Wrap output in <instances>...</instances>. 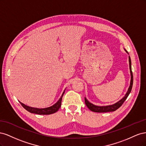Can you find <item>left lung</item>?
I'll list each match as a JSON object with an SVG mask.
<instances>
[{
	"mask_svg": "<svg viewBox=\"0 0 146 146\" xmlns=\"http://www.w3.org/2000/svg\"><path fill=\"white\" fill-rule=\"evenodd\" d=\"M125 51L128 53V52L125 50ZM129 64H130V73H131V81H130V85L129 88V90H128V91L125 95V96L123 98L117 102V103L111 105H108V106H103V107H100V106H96L93 104H92L91 103L89 102L88 100L85 98V104L87 106V107L89 108L91 111L96 112V113H106V112H111V111H116L117 109H118L123 104L126 99L127 98V97L129 96V94L130 93V92L132 89V86H133V73H132L131 71V59L130 57L129 56Z\"/></svg>",
	"mask_w": 146,
	"mask_h": 146,
	"instance_id": "8db88e82",
	"label": "left lung"
}]
</instances>
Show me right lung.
<instances>
[{
	"mask_svg": "<svg viewBox=\"0 0 146 146\" xmlns=\"http://www.w3.org/2000/svg\"><path fill=\"white\" fill-rule=\"evenodd\" d=\"M64 93V91L63 92L62 96H61L58 101L55 104L52 105L50 107H48L46 108H37L30 107H29V106L23 104V103H21V102H19L21 104V105L30 113L37 114H50L56 112L60 108L61 105V100H62V98Z\"/></svg>",
	"mask_w": 146,
	"mask_h": 146,
	"instance_id": "obj_1",
	"label": "right lung"
}]
</instances>
